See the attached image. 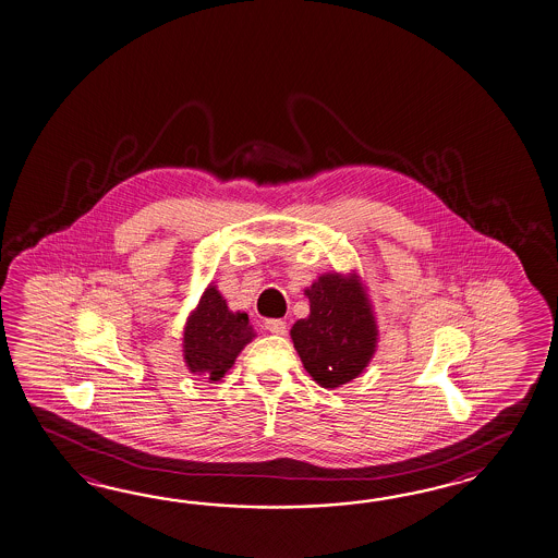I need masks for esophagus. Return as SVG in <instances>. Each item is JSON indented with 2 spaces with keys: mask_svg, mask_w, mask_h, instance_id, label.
Masks as SVG:
<instances>
[{
  "mask_svg": "<svg viewBox=\"0 0 558 558\" xmlns=\"http://www.w3.org/2000/svg\"><path fill=\"white\" fill-rule=\"evenodd\" d=\"M264 329L274 335H287V323L282 318H268L264 320Z\"/></svg>",
  "mask_w": 558,
  "mask_h": 558,
  "instance_id": "34e87169",
  "label": "esophagus"
}]
</instances>
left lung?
Wrapping results in <instances>:
<instances>
[{
	"instance_id": "1",
	"label": "left lung",
	"mask_w": 558,
	"mask_h": 558,
	"mask_svg": "<svg viewBox=\"0 0 558 558\" xmlns=\"http://www.w3.org/2000/svg\"><path fill=\"white\" fill-rule=\"evenodd\" d=\"M311 315L290 329L304 369L323 388H339L360 376L376 351L372 306L355 276H320L306 290Z\"/></svg>"
}]
</instances>
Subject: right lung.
I'll return each instance as SVG.
<instances>
[{"instance_id":"obj_1","label":"right lung","mask_w":558,"mask_h":558,"mask_svg":"<svg viewBox=\"0 0 558 558\" xmlns=\"http://www.w3.org/2000/svg\"><path fill=\"white\" fill-rule=\"evenodd\" d=\"M254 337L256 331L247 315L231 313L217 288L209 287L186 320L184 362L193 374L217 381Z\"/></svg>"}]
</instances>
